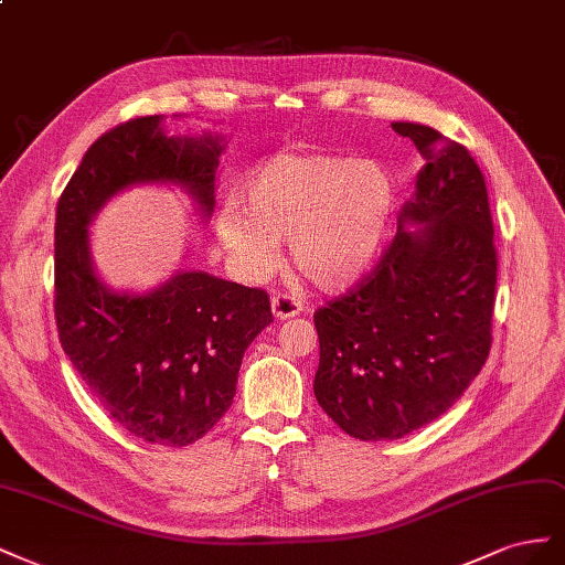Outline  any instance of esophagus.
I'll use <instances>...</instances> for the list:
<instances>
[{
	"instance_id": "esophagus-1",
	"label": "esophagus",
	"mask_w": 565,
	"mask_h": 565,
	"mask_svg": "<svg viewBox=\"0 0 565 565\" xmlns=\"http://www.w3.org/2000/svg\"><path fill=\"white\" fill-rule=\"evenodd\" d=\"M271 312L277 319H291L302 312V302L286 294H279L277 298H271Z\"/></svg>"
}]
</instances>
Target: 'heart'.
I'll return each instance as SVG.
<instances>
[{
  "instance_id": "1",
  "label": "heart",
  "mask_w": 565,
  "mask_h": 565,
  "mask_svg": "<svg viewBox=\"0 0 565 565\" xmlns=\"http://www.w3.org/2000/svg\"><path fill=\"white\" fill-rule=\"evenodd\" d=\"M244 206L227 203L215 232L241 277L260 281L281 260L321 291H343L372 269L397 215V184L379 160L338 153H279L241 184Z\"/></svg>"
}]
</instances>
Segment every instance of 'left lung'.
Listing matches in <instances>:
<instances>
[{
	"label": "left lung",
	"instance_id": "1",
	"mask_svg": "<svg viewBox=\"0 0 565 565\" xmlns=\"http://www.w3.org/2000/svg\"><path fill=\"white\" fill-rule=\"evenodd\" d=\"M426 166L376 269L315 312V397L352 438L397 440L443 416L488 360L497 286L486 177L461 143L393 122Z\"/></svg>",
	"mask_w": 565,
	"mask_h": 565
}]
</instances>
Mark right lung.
<instances>
[{
	"label": "right lung",
	"instance_id": "right-lung-1",
	"mask_svg": "<svg viewBox=\"0 0 565 565\" xmlns=\"http://www.w3.org/2000/svg\"><path fill=\"white\" fill-rule=\"evenodd\" d=\"M163 116L96 139L56 205V327L63 352L116 424L151 445L196 443L232 407L241 360L271 324L260 288L177 269L149 291H118L94 265L89 227L132 186L182 189L203 222L215 207L224 137L168 135Z\"/></svg>",
	"mask_w": 565,
	"mask_h": 565
}]
</instances>
